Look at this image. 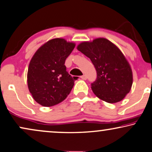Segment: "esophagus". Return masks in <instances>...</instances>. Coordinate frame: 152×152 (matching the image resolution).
Returning <instances> with one entry per match:
<instances>
[{
	"label": "esophagus",
	"mask_w": 152,
	"mask_h": 152,
	"mask_svg": "<svg viewBox=\"0 0 152 152\" xmlns=\"http://www.w3.org/2000/svg\"><path fill=\"white\" fill-rule=\"evenodd\" d=\"M80 78H81V79H83V80L87 79V76H86V75H83V76H80Z\"/></svg>",
	"instance_id": "1"
}]
</instances>
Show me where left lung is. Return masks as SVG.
I'll list each match as a JSON object with an SVG mask.
<instances>
[{
    "instance_id": "1",
    "label": "left lung",
    "mask_w": 152,
    "mask_h": 152,
    "mask_svg": "<svg viewBox=\"0 0 152 152\" xmlns=\"http://www.w3.org/2000/svg\"><path fill=\"white\" fill-rule=\"evenodd\" d=\"M77 50L89 57L97 71V79L91 83L94 94L108 103L124 99L132 85L129 62L117 46L107 38L78 44Z\"/></svg>"
}]
</instances>
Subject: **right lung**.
<instances>
[{"label": "right lung", "instance_id": "obj_1", "mask_svg": "<svg viewBox=\"0 0 152 152\" xmlns=\"http://www.w3.org/2000/svg\"><path fill=\"white\" fill-rule=\"evenodd\" d=\"M76 44L53 38L38 48L31 59L27 85L36 102L51 107L62 102L70 93L74 80L66 72L65 60Z\"/></svg>", "mask_w": 152, "mask_h": 152}]
</instances>
